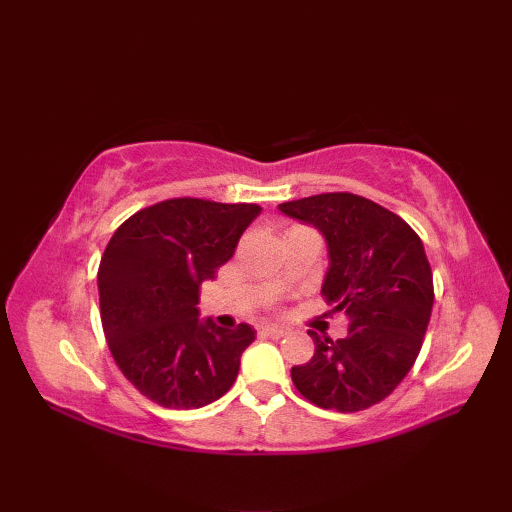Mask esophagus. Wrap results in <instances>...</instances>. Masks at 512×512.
I'll use <instances>...</instances> for the list:
<instances>
[{
	"mask_svg": "<svg viewBox=\"0 0 512 512\" xmlns=\"http://www.w3.org/2000/svg\"><path fill=\"white\" fill-rule=\"evenodd\" d=\"M259 334L270 336V339H281V336H286L288 332L284 328H273V325H264V328H259Z\"/></svg>",
	"mask_w": 512,
	"mask_h": 512,
	"instance_id": "esophagus-1",
	"label": "esophagus"
}]
</instances>
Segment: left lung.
<instances>
[{"instance_id":"obj_1","label":"left lung","mask_w":512,"mask_h":512,"mask_svg":"<svg viewBox=\"0 0 512 512\" xmlns=\"http://www.w3.org/2000/svg\"><path fill=\"white\" fill-rule=\"evenodd\" d=\"M328 239L321 295L350 319L345 339L308 332L314 354L290 369L321 409L363 411L385 400L416 363L433 308V275L418 233L363 195L336 191L279 204Z\"/></svg>"}]
</instances>
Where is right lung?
<instances>
[{"instance_id": "1", "label": "right lung", "mask_w": 512, "mask_h": 512, "mask_svg": "<svg viewBox=\"0 0 512 512\" xmlns=\"http://www.w3.org/2000/svg\"><path fill=\"white\" fill-rule=\"evenodd\" d=\"M259 204L171 198L116 228L99 266L105 341L123 376L167 409H198L224 396L239 356L255 341L246 323L198 321L202 281L215 279Z\"/></svg>"}]
</instances>
